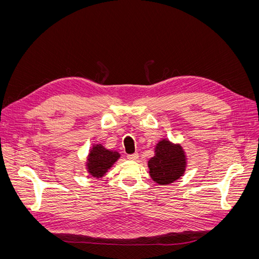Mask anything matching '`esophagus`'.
<instances>
[{"label": "esophagus", "instance_id": "1", "mask_svg": "<svg viewBox=\"0 0 259 259\" xmlns=\"http://www.w3.org/2000/svg\"><path fill=\"white\" fill-rule=\"evenodd\" d=\"M127 159L131 161H136L138 159V153H134V154H128Z\"/></svg>", "mask_w": 259, "mask_h": 259}]
</instances>
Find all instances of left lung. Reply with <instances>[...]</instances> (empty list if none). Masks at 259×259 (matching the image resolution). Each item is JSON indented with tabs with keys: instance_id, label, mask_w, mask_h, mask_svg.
Here are the masks:
<instances>
[{
	"instance_id": "obj_1",
	"label": "left lung",
	"mask_w": 259,
	"mask_h": 259,
	"mask_svg": "<svg viewBox=\"0 0 259 259\" xmlns=\"http://www.w3.org/2000/svg\"><path fill=\"white\" fill-rule=\"evenodd\" d=\"M149 174L153 182L166 186L184 176L187 167V156L183 147L168 139L156 144L154 156L148 161Z\"/></svg>"
}]
</instances>
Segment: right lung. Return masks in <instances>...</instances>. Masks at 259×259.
<instances>
[{
  "label": "right lung",
  "instance_id": "obj_1",
  "mask_svg": "<svg viewBox=\"0 0 259 259\" xmlns=\"http://www.w3.org/2000/svg\"><path fill=\"white\" fill-rule=\"evenodd\" d=\"M120 153L106 149L101 144L94 145L88 155L86 169L94 178H101L108 169L120 159Z\"/></svg>",
  "mask_w": 259,
  "mask_h": 259
}]
</instances>
